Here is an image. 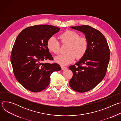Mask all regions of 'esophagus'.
<instances>
[{
    "mask_svg": "<svg viewBox=\"0 0 121 121\" xmlns=\"http://www.w3.org/2000/svg\"><path fill=\"white\" fill-rule=\"evenodd\" d=\"M61 68L63 70H65L66 69H67V67L66 66H61Z\"/></svg>",
    "mask_w": 121,
    "mask_h": 121,
    "instance_id": "1",
    "label": "esophagus"
}]
</instances>
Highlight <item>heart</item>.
<instances>
[{"instance_id":"b5f03b06","label":"heart","mask_w":121,"mask_h":121,"mask_svg":"<svg viewBox=\"0 0 121 121\" xmlns=\"http://www.w3.org/2000/svg\"><path fill=\"white\" fill-rule=\"evenodd\" d=\"M79 34L73 30H67L59 36L62 44H67L66 54L60 55L55 58L56 61L61 65H66L73 62L76 57L82 58L86 54L88 49L89 42L84 36H79ZM48 49L51 52L57 55L59 53L60 44L54 36L51 37L47 42Z\"/></svg>"}]
</instances>
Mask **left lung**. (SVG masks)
I'll list each match as a JSON object with an SVG mask.
<instances>
[{
	"label": "left lung",
	"instance_id": "1",
	"mask_svg": "<svg viewBox=\"0 0 121 121\" xmlns=\"http://www.w3.org/2000/svg\"><path fill=\"white\" fill-rule=\"evenodd\" d=\"M71 28L84 33L89 42L85 55L69 66L73 72L70 87L75 91L83 93L93 89L104 78L110 58V49L105 37L98 30L89 25Z\"/></svg>",
	"mask_w": 121,
	"mask_h": 121
}]
</instances>
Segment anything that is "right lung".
Segmentation results:
<instances>
[{"instance_id":"obj_1","label":"right lung","mask_w":121,"mask_h":121,"mask_svg":"<svg viewBox=\"0 0 121 121\" xmlns=\"http://www.w3.org/2000/svg\"><path fill=\"white\" fill-rule=\"evenodd\" d=\"M60 28L49 25H37L23 30L17 36L10 56L14 76L25 89L40 92L48 87L50 77L61 70L57 63H42L53 60L47 46L48 40Z\"/></svg>"}]
</instances>
